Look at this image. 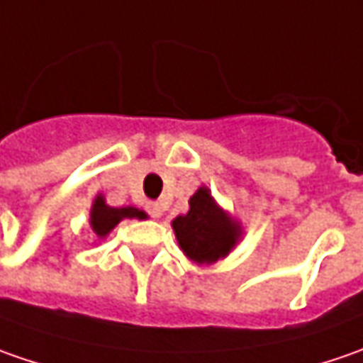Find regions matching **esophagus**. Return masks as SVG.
Returning <instances> with one entry per match:
<instances>
[{
  "instance_id": "34e87169",
  "label": "esophagus",
  "mask_w": 363,
  "mask_h": 363,
  "mask_svg": "<svg viewBox=\"0 0 363 363\" xmlns=\"http://www.w3.org/2000/svg\"><path fill=\"white\" fill-rule=\"evenodd\" d=\"M147 210H149L151 218H161V214H163V212H161L160 203H149V208H147Z\"/></svg>"
}]
</instances>
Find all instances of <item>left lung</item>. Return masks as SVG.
<instances>
[{"label":"left lung","mask_w":363,"mask_h":363,"mask_svg":"<svg viewBox=\"0 0 363 363\" xmlns=\"http://www.w3.org/2000/svg\"><path fill=\"white\" fill-rule=\"evenodd\" d=\"M182 252L196 264H214L226 258L242 240V224L214 200L202 186L189 198L188 214L172 220Z\"/></svg>","instance_id":"left-lung-1"}]
</instances>
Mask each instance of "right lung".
I'll return each instance as SVG.
<instances>
[{
  "label": "right lung",
  "mask_w": 363,
  "mask_h": 363,
  "mask_svg": "<svg viewBox=\"0 0 363 363\" xmlns=\"http://www.w3.org/2000/svg\"><path fill=\"white\" fill-rule=\"evenodd\" d=\"M125 218H129V220H133V218L147 220V214L143 210L135 208V206L113 208V206L106 203L103 194H96V198H94V202L91 206V218H89L96 240H105L106 236L117 228V224H119L121 220H125Z\"/></svg>",
  "instance_id": "1"
}]
</instances>
